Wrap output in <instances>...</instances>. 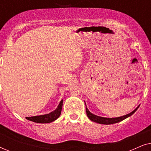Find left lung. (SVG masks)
<instances>
[{
    "mask_svg": "<svg viewBox=\"0 0 151 151\" xmlns=\"http://www.w3.org/2000/svg\"><path fill=\"white\" fill-rule=\"evenodd\" d=\"M139 106H138L137 108L135 109V110H134L133 111H132L131 113H129V114L124 115V116H122V117H115V118H108V117H100V116H98V115L93 114V113H91L89 111H88V109H87L86 106V115H87L88 117L91 121L95 122H97V123H99V124H115V123L119 122L122 121L124 119L127 118L128 117L131 116V115H133V113L137 110V109L139 108Z\"/></svg>",
    "mask_w": 151,
    "mask_h": 151,
    "instance_id": "8db88e82",
    "label": "left lung"
}]
</instances>
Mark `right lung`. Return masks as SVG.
Segmentation results:
<instances>
[{
	"instance_id": "add662e5",
	"label": "right lung",
	"mask_w": 151,
	"mask_h": 151,
	"mask_svg": "<svg viewBox=\"0 0 151 151\" xmlns=\"http://www.w3.org/2000/svg\"><path fill=\"white\" fill-rule=\"evenodd\" d=\"M63 100H61L60 104L58 106V108L55 109V111H52V112L49 113V114H45L42 115H38V116H34V117H27L26 119L28 120L32 121L36 123H50L51 122L55 121V119L59 117L60 115L61 114L62 108H63Z\"/></svg>"
}]
</instances>
